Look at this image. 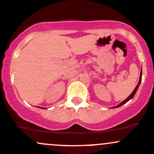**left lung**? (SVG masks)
I'll list each match as a JSON object with an SVG mask.
<instances>
[{"mask_svg":"<svg viewBox=\"0 0 154 154\" xmlns=\"http://www.w3.org/2000/svg\"><path fill=\"white\" fill-rule=\"evenodd\" d=\"M142 69H141V72H140V77H139V83H138L137 86H136V88H134V90H133V92L131 93V94H130V95L129 96V97H127V98H126V100H124V101H122V103H119V104L118 105V106H116L112 107V108H117V107H119V106H122V105H124V104H125V103H127V102H128L129 100H130V99H132V98H133V97H134L135 94H136V91H137L138 88H139V85H140L141 82H142Z\"/></svg>","mask_w":154,"mask_h":154,"instance_id":"left-lung-1","label":"left lung"}]
</instances>
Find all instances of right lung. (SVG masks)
<instances>
[{
	"label": "right lung",
	"instance_id": "1",
	"mask_svg": "<svg viewBox=\"0 0 154 154\" xmlns=\"http://www.w3.org/2000/svg\"><path fill=\"white\" fill-rule=\"evenodd\" d=\"M43 109H45V108H43Z\"/></svg>",
	"mask_w": 154,
	"mask_h": 154
}]
</instances>
